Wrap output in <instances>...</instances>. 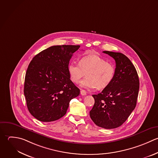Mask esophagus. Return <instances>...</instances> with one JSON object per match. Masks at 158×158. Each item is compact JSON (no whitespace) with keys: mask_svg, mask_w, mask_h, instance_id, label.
Here are the masks:
<instances>
[{"mask_svg":"<svg viewBox=\"0 0 158 158\" xmlns=\"http://www.w3.org/2000/svg\"><path fill=\"white\" fill-rule=\"evenodd\" d=\"M81 94L82 95H87L86 91L84 90L81 89Z\"/></svg>","mask_w":158,"mask_h":158,"instance_id":"1","label":"esophagus"}]
</instances>
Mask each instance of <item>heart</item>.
<instances>
[{
  "label": "heart",
  "instance_id": "obj_1",
  "mask_svg": "<svg viewBox=\"0 0 158 158\" xmlns=\"http://www.w3.org/2000/svg\"><path fill=\"white\" fill-rule=\"evenodd\" d=\"M71 81L78 83L86 74V77L81 82V85L87 89H104L113 81L116 69L114 66L104 58L97 55H85L79 58V63L71 61L68 66Z\"/></svg>",
  "mask_w": 158,
  "mask_h": 158
}]
</instances>
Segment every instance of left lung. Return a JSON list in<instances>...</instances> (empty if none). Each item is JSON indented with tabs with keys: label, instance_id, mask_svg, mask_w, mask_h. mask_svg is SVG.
<instances>
[{
	"label": "left lung",
	"instance_id": "left-lung-1",
	"mask_svg": "<svg viewBox=\"0 0 158 158\" xmlns=\"http://www.w3.org/2000/svg\"><path fill=\"white\" fill-rule=\"evenodd\" d=\"M116 61V73L112 82L102 92L93 95L94 105L90 116L98 126L111 129L121 126L137 105L139 79L131 60L119 52L103 51Z\"/></svg>",
	"mask_w": 158,
	"mask_h": 158
}]
</instances>
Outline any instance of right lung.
<instances>
[{
    "label": "right lung",
    "instance_id": "1",
    "mask_svg": "<svg viewBox=\"0 0 158 158\" xmlns=\"http://www.w3.org/2000/svg\"><path fill=\"white\" fill-rule=\"evenodd\" d=\"M80 45L52 46L36 55L27 69L24 94L29 113L42 122L64 116L69 102L80 90L71 81L68 70L73 54Z\"/></svg>",
    "mask_w": 158,
    "mask_h": 158
}]
</instances>
